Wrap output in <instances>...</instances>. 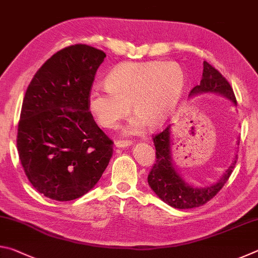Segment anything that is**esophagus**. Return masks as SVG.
<instances>
[{"label": "esophagus", "mask_w": 258, "mask_h": 258, "mask_svg": "<svg viewBox=\"0 0 258 258\" xmlns=\"http://www.w3.org/2000/svg\"><path fill=\"white\" fill-rule=\"evenodd\" d=\"M115 146L116 148H127V147H131L132 146V142L128 141V140H126V141H124V140H119V141H116L115 142Z\"/></svg>", "instance_id": "1"}]
</instances>
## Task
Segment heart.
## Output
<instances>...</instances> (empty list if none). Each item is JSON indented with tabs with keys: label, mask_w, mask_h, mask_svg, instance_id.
Instances as JSON below:
<instances>
[{
	"label": "heart",
	"mask_w": 258,
	"mask_h": 258,
	"mask_svg": "<svg viewBox=\"0 0 258 258\" xmlns=\"http://www.w3.org/2000/svg\"><path fill=\"white\" fill-rule=\"evenodd\" d=\"M107 86L95 85L89 94V109L98 123L112 128L128 115L137 113L124 128L135 134L148 124L157 128L175 111L185 86L184 73L173 61L121 63L108 74Z\"/></svg>",
	"instance_id": "heart-1"
}]
</instances>
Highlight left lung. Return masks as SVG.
I'll list each match as a JSON object with an SVG mask.
<instances>
[{
  "label": "left lung",
  "instance_id": "obj_1",
  "mask_svg": "<svg viewBox=\"0 0 258 258\" xmlns=\"http://www.w3.org/2000/svg\"><path fill=\"white\" fill-rule=\"evenodd\" d=\"M214 93L230 100L237 106L233 90L229 82L222 76L207 61H204V72L200 84L191 90L189 97ZM154 143L156 148V163L148 175V183L157 197L169 206L177 209H189L203 206L209 202L224 186L237 163V156L233 163L216 183L207 186H194L187 183L178 173L177 166L172 158L171 125L163 132L155 135ZM239 146V142L237 143Z\"/></svg>",
  "mask_w": 258,
  "mask_h": 258
}]
</instances>
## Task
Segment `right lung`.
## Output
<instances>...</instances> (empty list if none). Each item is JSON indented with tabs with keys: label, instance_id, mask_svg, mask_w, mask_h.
Masks as SVG:
<instances>
[{
	"label": "right lung",
	"instance_id": "add662e5",
	"mask_svg": "<svg viewBox=\"0 0 258 258\" xmlns=\"http://www.w3.org/2000/svg\"><path fill=\"white\" fill-rule=\"evenodd\" d=\"M103 51L76 44L35 74L21 107L17 148L26 176L45 197L69 202L87 194L112 156V141L93 119L89 94Z\"/></svg>",
	"mask_w": 258,
	"mask_h": 258
}]
</instances>
